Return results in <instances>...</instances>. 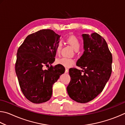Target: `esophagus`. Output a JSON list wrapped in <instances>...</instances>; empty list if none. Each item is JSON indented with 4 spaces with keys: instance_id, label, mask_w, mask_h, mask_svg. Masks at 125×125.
<instances>
[{
    "instance_id": "1",
    "label": "esophagus",
    "mask_w": 125,
    "mask_h": 125,
    "mask_svg": "<svg viewBox=\"0 0 125 125\" xmlns=\"http://www.w3.org/2000/svg\"><path fill=\"white\" fill-rule=\"evenodd\" d=\"M69 72V69H68V68H65V73H68Z\"/></svg>"
}]
</instances>
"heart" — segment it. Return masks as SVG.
Listing matches in <instances>:
<instances>
[{"label":"heart","mask_w":125,"mask_h":125,"mask_svg":"<svg viewBox=\"0 0 125 125\" xmlns=\"http://www.w3.org/2000/svg\"><path fill=\"white\" fill-rule=\"evenodd\" d=\"M67 42L72 46L75 51H77L79 50L80 47V42L79 39L77 37H76L74 36H70L67 38ZM62 47V42L60 41L57 44V46L56 47V54H59L60 53L61 49ZM57 63L58 64H60L62 66L69 68L72 66V65L75 63V61L72 58H69L67 57H62L57 59Z\"/></svg>","instance_id":"obj_1"}]
</instances>
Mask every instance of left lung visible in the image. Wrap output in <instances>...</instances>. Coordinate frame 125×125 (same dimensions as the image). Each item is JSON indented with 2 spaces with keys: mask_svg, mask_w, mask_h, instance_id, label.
Listing matches in <instances>:
<instances>
[{
  "mask_svg": "<svg viewBox=\"0 0 125 125\" xmlns=\"http://www.w3.org/2000/svg\"><path fill=\"white\" fill-rule=\"evenodd\" d=\"M84 51L77 65L83 69L70 68L71 81L67 88L70 98L86 103L102 92L112 72L113 57L106 42L96 32L83 34Z\"/></svg>",
  "mask_w": 125,
  "mask_h": 125,
  "instance_id": "8db88e82",
  "label": "left lung"
}]
</instances>
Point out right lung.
Instances as JSON below:
<instances>
[{
	"label": "right lung",
	"instance_id": "obj_1",
	"mask_svg": "<svg viewBox=\"0 0 125 125\" xmlns=\"http://www.w3.org/2000/svg\"><path fill=\"white\" fill-rule=\"evenodd\" d=\"M60 37L51 30H41L27 36L18 50L15 72L19 83L24 96L33 103L49 100L53 85L64 73L62 65H51ZM49 65L44 70L43 66Z\"/></svg>",
	"mask_w": 125,
	"mask_h": 125
}]
</instances>
